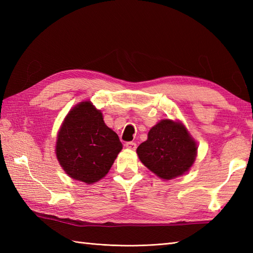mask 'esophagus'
I'll return each instance as SVG.
<instances>
[{
	"mask_svg": "<svg viewBox=\"0 0 253 253\" xmlns=\"http://www.w3.org/2000/svg\"><path fill=\"white\" fill-rule=\"evenodd\" d=\"M125 146H126V148L130 149V150H136V148H137L136 142H133V141H127L125 143Z\"/></svg>",
	"mask_w": 253,
	"mask_h": 253,
	"instance_id": "esophagus-1",
	"label": "esophagus"
}]
</instances>
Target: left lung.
<instances>
[{"label":"left lung","instance_id":"left-lung-1","mask_svg":"<svg viewBox=\"0 0 253 253\" xmlns=\"http://www.w3.org/2000/svg\"><path fill=\"white\" fill-rule=\"evenodd\" d=\"M197 149L195 140L181 124L163 120L150 129L148 140L137 148V153L150 170L169 180L191 168Z\"/></svg>","mask_w":253,"mask_h":253}]
</instances>
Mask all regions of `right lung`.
<instances>
[{
	"label": "right lung",
	"instance_id": "add662e5",
	"mask_svg": "<svg viewBox=\"0 0 253 253\" xmlns=\"http://www.w3.org/2000/svg\"><path fill=\"white\" fill-rule=\"evenodd\" d=\"M123 144L102 113L85 101L68 113L58 132L56 157L72 178L92 184L107 174Z\"/></svg>",
	"mask_w": 253,
	"mask_h": 253
}]
</instances>
